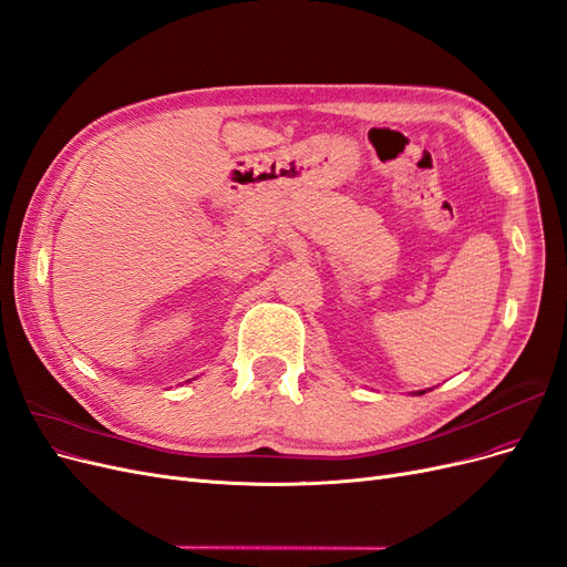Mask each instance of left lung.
I'll return each instance as SVG.
<instances>
[{"instance_id": "1", "label": "left lung", "mask_w": 567, "mask_h": 567, "mask_svg": "<svg viewBox=\"0 0 567 567\" xmlns=\"http://www.w3.org/2000/svg\"><path fill=\"white\" fill-rule=\"evenodd\" d=\"M422 393H426V391H422Z\"/></svg>"}]
</instances>
